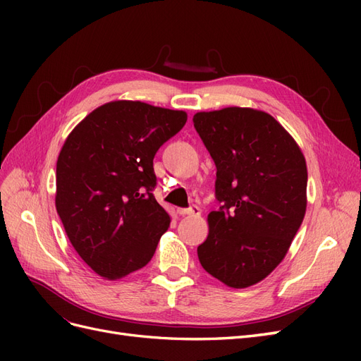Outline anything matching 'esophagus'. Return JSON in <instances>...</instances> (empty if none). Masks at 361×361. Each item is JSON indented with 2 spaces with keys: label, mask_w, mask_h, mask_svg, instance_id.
Returning a JSON list of instances; mask_svg holds the SVG:
<instances>
[{
  "label": "esophagus",
  "mask_w": 361,
  "mask_h": 361,
  "mask_svg": "<svg viewBox=\"0 0 361 361\" xmlns=\"http://www.w3.org/2000/svg\"><path fill=\"white\" fill-rule=\"evenodd\" d=\"M179 214L183 216H200L202 209L199 206L192 204L191 207H185V209H179Z\"/></svg>",
  "instance_id": "1"
}]
</instances>
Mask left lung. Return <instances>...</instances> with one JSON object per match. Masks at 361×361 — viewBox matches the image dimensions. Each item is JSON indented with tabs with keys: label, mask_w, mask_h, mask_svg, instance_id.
<instances>
[{
	"label": "left lung",
	"mask_w": 361,
	"mask_h": 361,
	"mask_svg": "<svg viewBox=\"0 0 361 361\" xmlns=\"http://www.w3.org/2000/svg\"><path fill=\"white\" fill-rule=\"evenodd\" d=\"M194 128L215 167L220 209L197 247L206 272L231 288L264 280L286 256L305 214L307 167L277 120L251 108L197 113Z\"/></svg>",
	"instance_id": "8db88e82"
}]
</instances>
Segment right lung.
Segmentation results:
<instances>
[{
	"label": "right lung",
	"mask_w": 361,
	"mask_h": 361,
	"mask_svg": "<svg viewBox=\"0 0 361 361\" xmlns=\"http://www.w3.org/2000/svg\"><path fill=\"white\" fill-rule=\"evenodd\" d=\"M187 113L116 101L76 126L57 159L56 207L76 253L96 274L122 279L154 256L170 216L157 202L154 158Z\"/></svg>",
	"instance_id": "obj_1"
}]
</instances>
